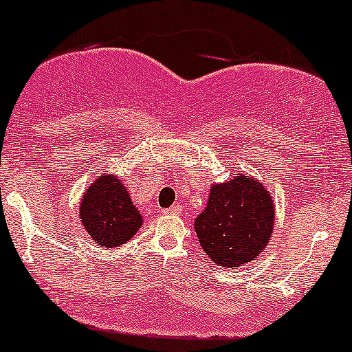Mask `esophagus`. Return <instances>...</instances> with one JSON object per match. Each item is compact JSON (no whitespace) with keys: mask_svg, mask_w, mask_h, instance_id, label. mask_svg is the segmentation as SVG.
<instances>
[{"mask_svg":"<svg viewBox=\"0 0 352 352\" xmlns=\"http://www.w3.org/2000/svg\"><path fill=\"white\" fill-rule=\"evenodd\" d=\"M181 211H183V206H181V204H173L171 208L164 209L163 214H179Z\"/></svg>","mask_w":352,"mask_h":352,"instance_id":"34e87169","label":"esophagus"}]
</instances>
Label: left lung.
<instances>
[{
    "instance_id": "left-lung-1",
    "label": "left lung",
    "mask_w": 352,
    "mask_h": 352,
    "mask_svg": "<svg viewBox=\"0 0 352 352\" xmlns=\"http://www.w3.org/2000/svg\"><path fill=\"white\" fill-rule=\"evenodd\" d=\"M274 201L256 176L239 171L212 184L204 211L195 219L201 248L216 266L238 270L251 263L270 243Z\"/></svg>"
}]
</instances>
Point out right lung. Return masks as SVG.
<instances>
[{
	"mask_svg": "<svg viewBox=\"0 0 352 352\" xmlns=\"http://www.w3.org/2000/svg\"><path fill=\"white\" fill-rule=\"evenodd\" d=\"M80 221L94 243L118 248L136 234L143 216L120 177L98 175L80 201Z\"/></svg>",
	"mask_w": 352,
	"mask_h": 352,
	"instance_id": "add662e5",
	"label": "right lung"
}]
</instances>
